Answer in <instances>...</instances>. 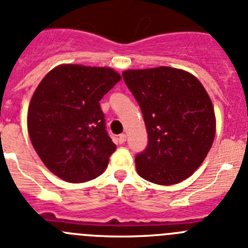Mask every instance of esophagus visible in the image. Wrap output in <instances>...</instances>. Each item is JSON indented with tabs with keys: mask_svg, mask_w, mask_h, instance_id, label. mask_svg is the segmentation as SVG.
I'll use <instances>...</instances> for the list:
<instances>
[{
	"mask_svg": "<svg viewBox=\"0 0 248 248\" xmlns=\"http://www.w3.org/2000/svg\"><path fill=\"white\" fill-rule=\"evenodd\" d=\"M117 140H119V143H124V142H126V135H124V133L120 135L119 137H117Z\"/></svg>",
	"mask_w": 248,
	"mask_h": 248,
	"instance_id": "34e87169",
	"label": "esophagus"
}]
</instances>
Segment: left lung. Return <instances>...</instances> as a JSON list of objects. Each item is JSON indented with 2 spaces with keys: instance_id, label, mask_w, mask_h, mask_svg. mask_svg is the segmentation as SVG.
I'll use <instances>...</instances> for the list:
<instances>
[{
  "instance_id": "1",
  "label": "left lung",
  "mask_w": 248,
  "mask_h": 248,
  "mask_svg": "<svg viewBox=\"0 0 248 248\" xmlns=\"http://www.w3.org/2000/svg\"><path fill=\"white\" fill-rule=\"evenodd\" d=\"M143 113L148 146L136 155L143 179L178 184L204 162L215 138L214 106L202 82L180 69L159 68L122 73Z\"/></svg>"
}]
</instances>
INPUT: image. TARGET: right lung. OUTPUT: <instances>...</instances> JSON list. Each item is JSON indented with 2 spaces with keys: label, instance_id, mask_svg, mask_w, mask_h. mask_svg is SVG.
<instances>
[{
  "label": "right lung",
  "instance_id": "right-lung-1",
  "mask_svg": "<svg viewBox=\"0 0 248 248\" xmlns=\"http://www.w3.org/2000/svg\"><path fill=\"white\" fill-rule=\"evenodd\" d=\"M120 80L111 68L63 64L37 86L28 108V133L44 166L60 179L84 183L106 169L116 144L100 100Z\"/></svg>",
  "mask_w": 248,
  "mask_h": 248
}]
</instances>
